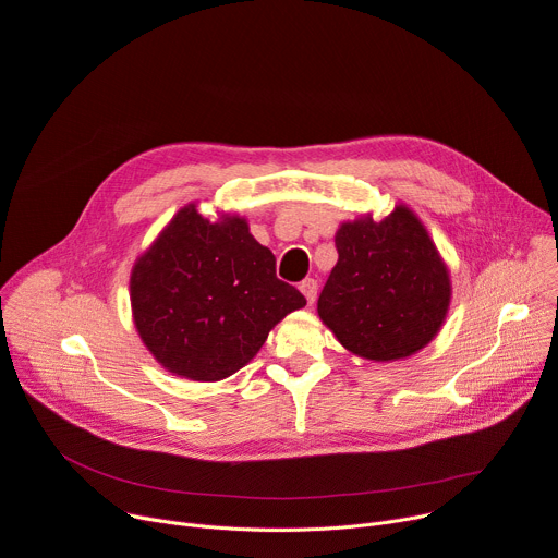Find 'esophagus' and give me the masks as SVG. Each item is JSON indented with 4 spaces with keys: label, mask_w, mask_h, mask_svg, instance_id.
<instances>
[{
    "label": "esophagus",
    "mask_w": 558,
    "mask_h": 558,
    "mask_svg": "<svg viewBox=\"0 0 558 558\" xmlns=\"http://www.w3.org/2000/svg\"><path fill=\"white\" fill-rule=\"evenodd\" d=\"M317 281L315 279H304L302 283H299V290L304 292V296H306V302L308 304H315V299H317Z\"/></svg>",
    "instance_id": "1"
}]
</instances>
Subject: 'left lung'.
Returning <instances> with one entry per match:
<instances>
[{"mask_svg":"<svg viewBox=\"0 0 558 558\" xmlns=\"http://www.w3.org/2000/svg\"><path fill=\"white\" fill-rule=\"evenodd\" d=\"M339 259L319 294V319L353 355L375 362L411 357L445 324L449 270L407 205L381 221L371 214L341 223Z\"/></svg>","mask_w":558,"mask_h":558,"instance_id":"obj_1","label":"left lung"}]
</instances>
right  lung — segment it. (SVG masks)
<instances>
[{"label":"right lung","mask_w":558,"mask_h":558,"mask_svg":"<svg viewBox=\"0 0 558 558\" xmlns=\"http://www.w3.org/2000/svg\"><path fill=\"white\" fill-rule=\"evenodd\" d=\"M132 313L143 344L169 373L217 381L243 368L304 294L277 279L275 254L247 221H209L190 203L138 256Z\"/></svg>","instance_id":"obj_1"}]
</instances>
